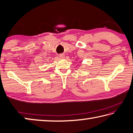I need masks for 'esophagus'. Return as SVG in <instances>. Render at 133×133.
<instances>
[{"mask_svg": "<svg viewBox=\"0 0 133 133\" xmlns=\"http://www.w3.org/2000/svg\"><path fill=\"white\" fill-rule=\"evenodd\" d=\"M60 58H64V55H63V54H62V55H60Z\"/></svg>", "mask_w": 133, "mask_h": 133, "instance_id": "esophagus-1", "label": "esophagus"}]
</instances>
